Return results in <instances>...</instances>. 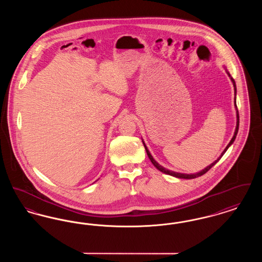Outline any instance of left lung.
I'll return each mask as SVG.
<instances>
[{
  "label": "left lung",
  "instance_id": "1",
  "mask_svg": "<svg viewBox=\"0 0 262 262\" xmlns=\"http://www.w3.org/2000/svg\"><path fill=\"white\" fill-rule=\"evenodd\" d=\"M227 74L228 75L231 77V75L227 72ZM231 80H232V82H233V84H234V88H235V93H236V91H237V88H236V82H235V80H234V78L233 77H231ZM236 100V98H235ZM235 106H236V108H237V104H236V101H235ZM238 125H239V119H238V112H237V126H236V130H235V134H234V137L233 138L231 139V141L229 142V144L227 145V147L225 148L224 151L222 152V154H221V156L215 161V162L212 163L211 165H209L208 167H206L204 170H202V171H200L199 173H196V174H181V173H176V172H173V171H170V170H168V169H165L164 167H162L161 165H159L158 163L156 162L154 159H153V157H152V155L150 154L149 151L147 149V147H146V145L144 144V142H143V144H144V147H145V150H146V153H147V155H148V157H149L150 161L152 162V164L159 170V171H161L163 173H165V174H170V176H173V177H176V178H180V179H194V178H198V177H200V176H202V174H205L206 172H208L210 169H211L212 167L216 164V163L218 162L220 159H221V157L224 155L225 152L227 151V149L230 147V145L235 141V139H236V137H237V130H238Z\"/></svg>",
  "mask_w": 262,
  "mask_h": 262
}]
</instances>
